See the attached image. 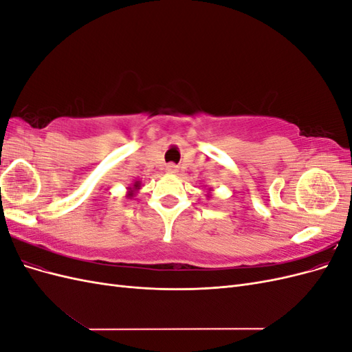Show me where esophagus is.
<instances>
[{
    "instance_id": "34e87169",
    "label": "esophagus",
    "mask_w": 352,
    "mask_h": 352,
    "mask_svg": "<svg viewBox=\"0 0 352 352\" xmlns=\"http://www.w3.org/2000/svg\"><path fill=\"white\" fill-rule=\"evenodd\" d=\"M166 172H167V173H177V166L173 164V163L167 164V166H166Z\"/></svg>"
}]
</instances>
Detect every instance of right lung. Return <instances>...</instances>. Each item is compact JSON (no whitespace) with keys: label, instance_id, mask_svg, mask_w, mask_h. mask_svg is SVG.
<instances>
[{"label":"right lung","instance_id":"add662e5","mask_svg":"<svg viewBox=\"0 0 352 352\" xmlns=\"http://www.w3.org/2000/svg\"><path fill=\"white\" fill-rule=\"evenodd\" d=\"M131 190H129V194H127V197H133V192L136 189H140V182H135L133 184V188H129Z\"/></svg>","mask_w":352,"mask_h":352}]
</instances>
